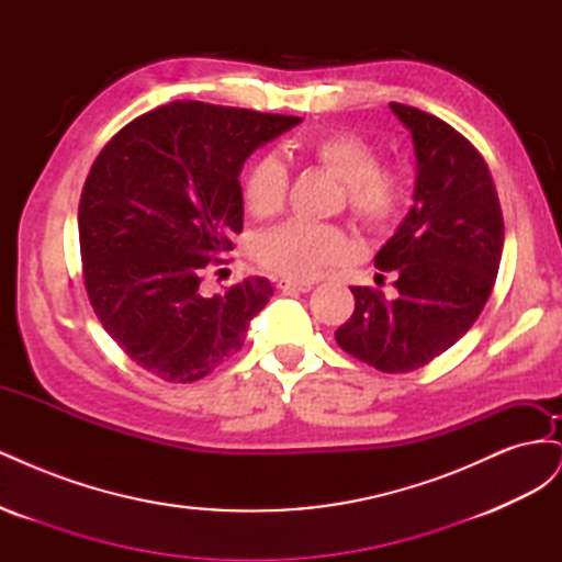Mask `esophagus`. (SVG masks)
<instances>
[{
    "instance_id": "obj_1",
    "label": "esophagus",
    "mask_w": 562,
    "mask_h": 562,
    "mask_svg": "<svg viewBox=\"0 0 562 562\" xmlns=\"http://www.w3.org/2000/svg\"><path fill=\"white\" fill-rule=\"evenodd\" d=\"M279 288L283 293H310L314 283L310 281H291V279H281L279 281Z\"/></svg>"
}]
</instances>
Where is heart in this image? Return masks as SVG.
Returning <instances> with one entry per match:
<instances>
[{"instance_id":"heart-1","label":"heart","mask_w":562,"mask_h":562,"mask_svg":"<svg viewBox=\"0 0 562 562\" xmlns=\"http://www.w3.org/2000/svg\"><path fill=\"white\" fill-rule=\"evenodd\" d=\"M288 157L326 168L345 184V206L366 232L380 234L396 223L407 196L405 176L396 166L380 164L375 147L353 133L328 131L304 135L288 145ZM288 192V173L277 159L250 166L244 182V203L252 217L277 215ZM347 252V236L335 225L291 220L262 234L255 246L258 262L288 279H314L337 265Z\"/></svg>"}]
</instances>
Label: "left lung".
Instances as JSON below:
<instances>
[{"label":"left lung","mask_w":562,"mask_h":562,"mask_svg":"<svg viewBox=\"0 0 562 562\" xmlns=\"http://www.w3.org/2000/svg\"><path fill=\"white\" fill-rule=\"evenodd\" d=\"M411 128L417 157L415 206L375 255L398 295L351 288L356 310L335 330L342 351L382 372L431 363L462 337L495 288L504 217L479 149L443 119L389 103Z\"/></svg>","instance_id":"obj_1"}]
</instances>
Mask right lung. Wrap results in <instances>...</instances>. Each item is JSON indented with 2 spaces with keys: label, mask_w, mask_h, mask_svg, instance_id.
<instances>
[{
  "label": "right lung",
  "mask_w": 562,
  "mask_h": 562,
  "mask_svg": "<svg viewBox=\"0 0 562 562\" xmlns=\"http://www.w3.org/2000/svg\"><path fill=\"white\" fill-rule=\"evenodd\" d=\"M297 124L176 100L135 116L100 149L79 199L83 285L110 337L151 375L206 378L241 351L250 318L274 295L260 277L225 295H206L201 281L244 229V161Z\"/></svg>",
  "instance_id": "obj_1"
}]
</instances>
